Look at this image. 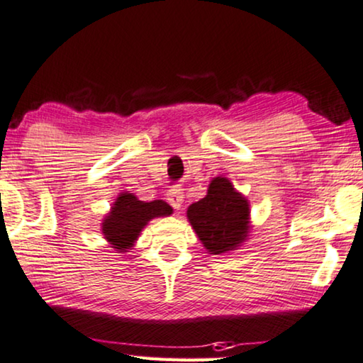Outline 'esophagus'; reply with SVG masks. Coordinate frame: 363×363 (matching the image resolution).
<instances>
[{
	"mask_svg": "<svg viewBox=\"0 0 363 363\" xmlns=\"http://www.w3.org/2000/svg\"><path fill=\"white\" fill-rule=\"evenodd\" d=\"M167 199H169V203L173 208L180 209L183 204V199H185V194H183L182 188H172V190H169V193H167Z\"/></svg>",
	"mask_w": 363,
	"mask_h": 363,
	"instance_id": "34e87169",
	"label": "esophagus"
}]
</instances>
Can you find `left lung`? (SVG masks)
Returning <instances> with one entry per match:
<instances>
[{"instance_id":"8db88e82","label":"left lung","mask_w":363,"mask_h":363,"mask_svg":"<svg viewBox=\"0 0 363 363\" xmlns=\"http://www.w3.org/2000/svg\"><path fill=\"white\" fill-rule=\"evenodd\" d=\"M186 218L204 249L213 255L238 249L249 239L252 228L249 199L225 177L213 178L206 196L188 206Z\"/></svg>"}]
</instances>
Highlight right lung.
<instances>
[{"instance_id":"1","label":"right lung","mask_w":363,"mask_h":363,"mask_svg":"<svg viewBox=\"0 0 363 363\" xmlns=\"http://www.w3.org/2000/svg\"><path fill=\"white\" fill-rule=\"evenodd\" d=\"M173 209L164 199L145 203L134 193L123 191L118 194L109 213L101 223V233L109 245L118 254H125L138 242L140 233L155 218L170 216Z\"/></svg>"}]
</instances>
